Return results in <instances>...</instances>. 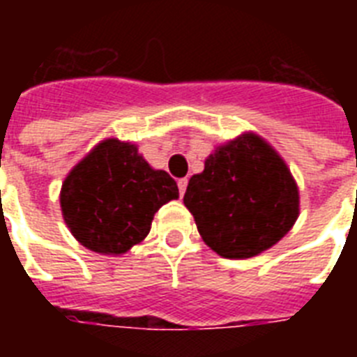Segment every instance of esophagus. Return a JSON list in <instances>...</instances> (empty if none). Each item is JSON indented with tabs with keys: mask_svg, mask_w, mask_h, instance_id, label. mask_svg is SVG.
Listing matches in <instances>:
<instances>
[{
	"mask_svg": "<svg viewBox=\"0 0 357 357\" xmlns=\"http://www.w3.org/2000/svg\"><path fill=\"white\" fill-rule=\"evenodd\" d=\"M187 185H189V179H187V178L179 179V181H178V187H179V195H181V196L185 195V190H187Z\"/></svg>",
	"mask_w": 357,
	"mask_h": 357,
	"instance_id": "esophagus-1",
	"label": "esophagus"
}]
</instances>
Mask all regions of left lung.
Instances as JSON below:
<instances>
[{
    "label": "left lung",
    "instance_id": "left-lung-1",
    "mask_svg": "<svg viewBox=\"0 0 357 357\" xmlns=\"http://www.w3.org/2000/svg\"><path fill=\"white\" fill-rule=\"evenodd\" d=\"M204 243L228 259L272 248L300 213L298 187L280 153L255 133L217 146L183 196Z\"/></svg>",
    "mask_w": 357,
    "mask_h": 357
}]
</instances>
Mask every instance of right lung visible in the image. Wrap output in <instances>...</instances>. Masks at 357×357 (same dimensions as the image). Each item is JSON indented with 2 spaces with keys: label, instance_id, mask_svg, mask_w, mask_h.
I'll return each instance as SVG.
<instances>
[{
  "label": "right lung",
  "instance_id": "add662e5",
  "mask_svg": "<svg viewBox=\"0 0 357 357\" xmlns=\"http://www.w3.org/2000/svg\"><path fill=\"white\" fill-rule=\"evenodd\" d=\"M178 198L176 181L153 170L137 146L105 139L63 181L61 211L85 248L120 255L144 241L159 207Z\"/></svg>",
  "mask_w": 357,
  "mask_h": 357
}]
</instances>
